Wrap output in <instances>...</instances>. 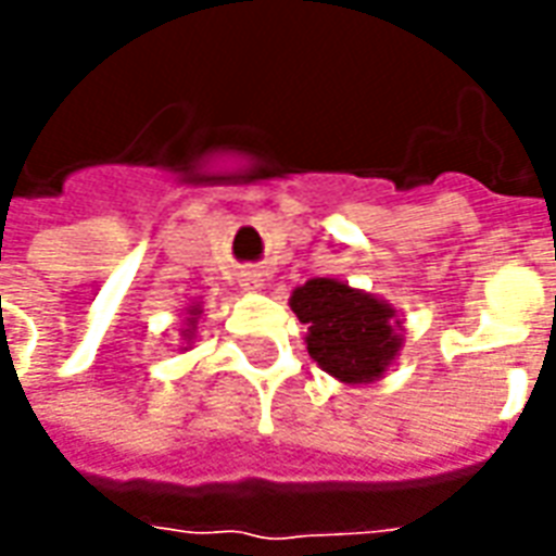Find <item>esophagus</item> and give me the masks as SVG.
Listing matches in <instances>:
<instances>
[{
  "label": "esophagus",
  "mask_w": 556,
  "mask_h": 556,
  "mask_svg": "<svg viewBox=\"0 0 556 556\" xmlns=\"http://www.w3.org/2000/svg\"><path fill=\"white\" fill-rule=\"evenodd\" d=\"M241 286L247 291H258L265 286V274L255 270V267H247V270H241Z\"/></svg>",
  "instance_id": "obj_1"
}]
</instances>
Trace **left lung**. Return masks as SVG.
I'll return each instance as SVG.
<instances>
[{"mask_svg":"<svg viewBox=\"0 0 556 556\" xmlns=\"http://www.w3.org/2000/svg\"><path fill=\"white\" fill-rule=\"evenodd\" d=\"M291 313L306 325V351L339 384L381 381L402 351L396 306L345 279L315 277L291 291Z\"/></svg>","mask_w":556,"mask_h":556,"instance_id":"obj_1","label":"left lung"}]
</instances>
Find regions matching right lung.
Here are the masks:
<instances>
[{"mask_svg":"<svg viewBox=\"0 0 556 556\" xmlns=\"http://www.w3.org/2000/svg\"><path fill=\"white\" fill-rule=\"evenodd\" d=\"M199 318H202V306H199V303H190V306L184 309V321H181L184 345H181V351L193 349L195 333H199Z\"/></svg>","mask_w":556,"mask_h":556,"instance_id":"right-lung-1","label":"right lung"}]
</instances>
